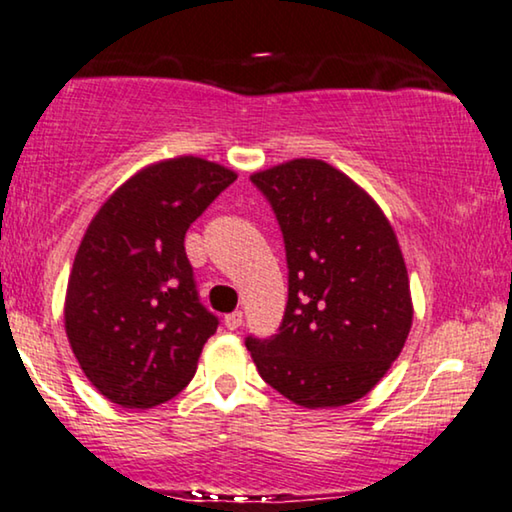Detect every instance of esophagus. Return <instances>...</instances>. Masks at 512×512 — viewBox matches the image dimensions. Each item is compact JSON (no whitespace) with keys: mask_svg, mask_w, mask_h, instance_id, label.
<instances>
[{"mask_svg":"<svg viewBox=\"0 0 512 512\" xmlns=\"http://www.w3.org/2000/svg\"><path fill=\"white\" fill-rule=\"evenodd\" d=\"M241 325H243V313L241 311H234V313L225 315V327L229 331H236Z\"/></svg>","mask_w":512,"mask_h":512,"instance_id":"1","label":"esophagus"}]
</instances>
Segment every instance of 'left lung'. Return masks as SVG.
I'll return each instance as SVG.
<instances>
[{
  "label": "left lung",
  "mask_w": 512,
  "mask_h": 512,
  "mask_svg": "<svg viewBox=\"0 0 512 512\" xmlns=\"http://www.w3.org/2000/svg\"><path fill=\"white\" fill-rule=\"evenodd\" d=\"M283 232L287 306L278 334L246 338L259 376L304 408L362 399L413 325L408 271L380 206L322 160L250 176Z\"/></svg>",
  "instance_id": "8db88e82"
}]
</instances>
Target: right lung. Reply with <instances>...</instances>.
I'll return each mask as SVG.
<instances>
[{
  "label": "right lung",
  "mask_w": 512,
  "mask_h": 512,
  "mask_svg": "<svg viewBox=\"0 0 512 512\" xmlns=\"http://www.w3.org/2000/svg\"><path fill=\"white\" fill-rule=\"evenodd\" d=\"M236 181L174 157L141 169L92 218L71 269L64 329L99 394L153 408L190 383L218 318L199 301L185 232Z\"/></svg>",
  "instance_id": "obj_1"
}]
</instances>
